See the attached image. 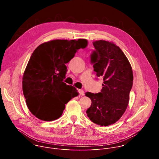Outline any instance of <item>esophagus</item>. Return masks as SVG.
Here are the masks:
<instances>
[{
  "label": "esophagus",
  "mask_w": 159,
  "mask_h": 159,
  "mask_svg": "<svg viewBox=\"0 0 159 159\" xmlns=\"http://www.w3.org/2000/svg\"><path fill=\"white\" fill-rule=\"evenodd\" d=\"M77 91L80 96H84V91L82 89H77Z\"/></svg>",
  "instance_id": "34e87169"
}]
</instances>
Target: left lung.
<instances>
[{"mask_svg":"<svg viewBox=\"0 0 159 159\" xmlns=\"http://www.w3.org/2000/svg\"><path fill=\"white\" fill-rule=\"evenodd\" d=\"M93 45L95 50L90 55V61L96 75L104 82L101 93L85 94L92 101L86 113L93 123L107 126L118 121L126 109L133 71L128 58L115 44L99 40Z\"/></svg>","mask_w":159,"mask_h":159,"instance_id":"obj_1","label":"left lung"}]
</instances>
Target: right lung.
Here are the masks:
<instances>
[{
	"label": "right lung",
	"instance_id": "obj_1",
	"mask_svg": "<svg viewBox=\"0 0 159 159\" xmlns=\"http://www.w3.org/2000/svg\"><path fill=\"white\" fill-rule=\"evenodd\" d=\"M87 45L85 39H55L34 50L22 77V90L28 107L36 118L46 121L59 118L65 104L79 94L75 87L63 82L65 64Z\"/></svg>",
	"mask_w": 159,
	"mask_h": 159
}]
</instances>
